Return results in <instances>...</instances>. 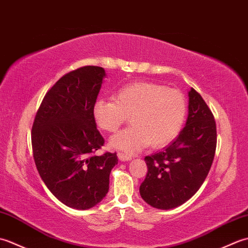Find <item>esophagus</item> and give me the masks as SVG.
<instances>
[{"instance_id":"esophagus-1","label":"esophagus","mask_w":248,"mask_h":248,"mask_svg":"<svg viewBox=\"0 0 248 248\" xmlns=\"http://www.w3.org/2000/svg\"><path fill=\"white\" fill-rule=\"evenodd\" d=\"M118 159L120 161H130L131 159H132V156L129 155H124L123 154V152H118Z\"/></svg>"}]
</instances>
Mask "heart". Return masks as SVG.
I'll use <instances>...</instances> for the list:
<instances>
[{
    "mask_svg": "<svg viewBox=\"0 0 248 248\" xmlns=\"http://www.w3.org/2000/svg\"><path fill=\"white\" fill-rule=\"evenodd\" d=\"M115 101L98 100L93 119L100 129L114 133L124 123L133 125L110 139V146L134 154L150 145L161 148L175 140L183 128L187 102L178 89L152 82H135L121 87Z\"/></svg>",
    "mask_w": 248,
    "mask_h": 248,
    "instance_id": "1",
    "label": "heart"
}]
</instances>
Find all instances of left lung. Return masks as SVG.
I'll list each match as a JSON object with an SVG mask.
<instances>
[{
    "instance_id": "left-lung-1",
    "label": "left lung",
    "mask_w": 248,
    "mask_h": 248,
    "mask_svg": "<svg viewBox=\"0 0 248 248\" xmlns=\"http://www.w3.org/2000/svg\"><path fill=\"white\" fill-rule=\"evenodd\" d=\"M188 117L178 138L165 149L145 156L148 171L140 186L151 207L168 210L184 203L207 178L217 149V124L200 93H188Z\"/></svg>"
}]
</instances>
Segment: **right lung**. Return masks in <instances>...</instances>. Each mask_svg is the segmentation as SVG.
I'll list each match as a JSON object with an SVG mask.
<instances>
[{"mask_svg": "<svg viewBox=\"0 0 248 248\" xmlns=\"http://www.w3.org/2000/svg\"><path fill=\"white\" fill-rule=\"evenodd\" d=\"M104 76L98 66L66 73L46 92L31 127L37 170L50 192L70 208L86 210L101 202L118 163L116 152L94 155L104 145L93 115Z\"/></svg>", "mask_w": 248, "mask_h": 248, "instance_id": "add662e5", "label": "right lung"}]
</instances>
